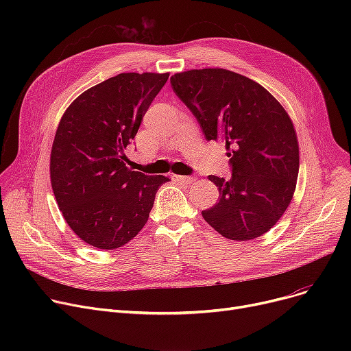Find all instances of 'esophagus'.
Masks as SVG:
<instances>
[{
	"label": "esophagus",
	"mask_w": 351,
	"mask_h": 351,
	"mask_svg": "<svg viewBox=\"0 0 351 351\" xmlns=\"http://www.w3.org/2000/svg\"><path fill=\"white\" fill-rule=\"evenodd\" d=\"M172 179L179 183H186V185H191V183H193L196 180L193 176H182V175H173Z\"/></svg>",
	"instance_id": "esophagus-1"
}]
</instances>
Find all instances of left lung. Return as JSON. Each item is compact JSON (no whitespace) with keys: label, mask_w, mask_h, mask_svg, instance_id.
Masks as SVG:
<instances>
[{"label":"left lung","mask_w":351,"mask_h":351,"mask_svg":"<svg viewBox=\"0 0 351 351\" xmlns=\"http://www.w3.org/2000/svg\"><path fill=\"white\" fill-rule=\"evenodd\" d=\"M172 88L197 119L208 141L225 143L232 176H209L219 202L202 212L230 241L269 232L293 199L299 142L286 109L253 80L223 68L175 73Z\"/></svg>","instance_id":"8db88e82"}]
</instances>
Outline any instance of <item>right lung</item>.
Here are the masks:
<instances>
[{
  "instance_id": "1",
  "label": "right lung",
  "mask_w": 351,
  "mask_h": 351,
  "mask_svg": "<svg viewBox=\"0 0 351 351\" xmlns=\"http://www.w3.org/2000/svg\"><path fill=\"white\" fill-rule=\"evenodd\" d=\"M169 73L123 72L86 89L64 112L51 149V186L68 226L114 250L141 232L169 178L129 169L125 151Z\"/></svg>"
}]
</instances>
